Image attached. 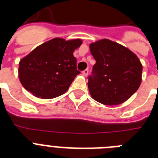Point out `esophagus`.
Returning a JSON list of instances; mask_svg holds the SVG:
<instances>
[{"label":"esophagus","mask_w":158,"mask_h":158,"mask_svg":"<svg viewBox=\"0 0 158 158\" xmlns=\"http://www.w3.org/2000/svg\"><path fill=\"white\" fill-rule=\"evenodd\" d=\"M82 73H83V75L85 77H87L88 74H89V69H85V70H84L83 72H82Z\"/></svg>","instance_id":"obj_1"}]
</instances>
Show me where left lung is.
<instances>
[{
    "label": "left lung",
    "mask_w": 158,
    "mask_h": 158,
    "mask_svg": "<svg viewBox=\"0 0 158 158\" xmlns=\"http://www.w3.org/2000/svg\"><path fill=\"white\" fill-rule=\"evenodd\" d=\"M89 48L96 60L88 82L93 100L105 105L127 101L142 82L140 60L126 47L107 39L90 43Z\"/></svg>",
    "instance_id": "obj_1"
}]
</instances>
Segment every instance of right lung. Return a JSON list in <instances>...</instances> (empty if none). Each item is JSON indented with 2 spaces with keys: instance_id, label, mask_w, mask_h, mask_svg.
Here are the masks:
<instances>
[{
  "instance_id": "right-lung-1",
  "label": "right lung",
  "mask_w": 158,
  "mask_h": 158,
  "mask_svg": "<svg viewBox=\"0 0 158 158\" xmlns=\"http://www.w3.org/2000/svg\"><path fill=\"white\" fill-rule=\"evenodd\" d=\"M82 44L80 39L54 38L38 46L19 63V79L36 97L52 99L64 94L80 72L73 51Z\"/></svg>"
}]
</instances>
